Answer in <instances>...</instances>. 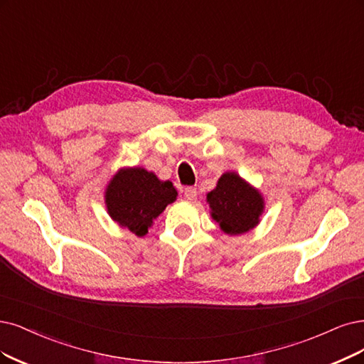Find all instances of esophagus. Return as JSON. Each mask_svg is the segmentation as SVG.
Wrapping results in <instances>:
<instances>
[{"mask_svg": "<svg viewBox=\"0 0 364 364\" xmlns=\"http://www.w3.org/2000/svg\"><path fill=\"white\" fill-rule=\"evenodd\" d=\"M196 195H198L196 187H192V186H189V187H186V189H184V198H186V199L193 200V199L196 198Z\"/></svg>", "mask_w": 364, "mask_h": 364, "instance_id": "obj_1", "label": "esophagus"}]
</instances>
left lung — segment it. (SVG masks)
<instances>
[{"label":"left lung","mask_w":364,"mask_h":364,"mask_svg":"<svg viewBox=\"0 0 364 364\" xmlns=\"http://www.w3.org/2000/svg\"><path fill=\"white\" fill-rule=\"evenodd\" d=\"M213 219L219 222L222 231L231 235L245 234L259 222L264 200L237 173L226 172L218 181V187L207 195Z\"/></svg>","instance_id":"obj_1"}]
</instances>
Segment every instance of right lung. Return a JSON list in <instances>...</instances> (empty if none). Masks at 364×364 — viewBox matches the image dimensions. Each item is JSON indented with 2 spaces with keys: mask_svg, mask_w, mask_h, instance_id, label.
I'll list each match as a JSON object with an SVG mask.
<instances>
[{
  "mask_svg": "<svg viewBox=\"0 0 364 364\" xmlns=\"http://www.w3.org/2000/svg\"><path fill=\"white\" fill-rule=\"evenodd\" d=\"M175 198L171 181H160L144 168H132L119 171L107 186L106 205L117 223L141 237Z\"/></svg>",
  "mask_w": 364,
  "mask_h": 364,
  "instance_id": "add662e5",
  "label": "right lung"
}]
</instances>
